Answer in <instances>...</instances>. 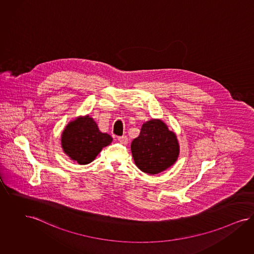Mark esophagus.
<instances>
[{"label": "esophagus", "mask_w": 254, "mask_h": 254, "mask_svg": "<svg viewBox=\"0 0 254 254\" xmlns=\"http://www.w3.org/2000/svg\"><path fill=\"white\" fill-rule=\"evenodd\" d=\"M118 140L120 141L121 143H123V144H127L128 141H129V138H128L127 135H123V136H119Z\"/></svg>", "instance_id": "34e87169"}]
</instances>
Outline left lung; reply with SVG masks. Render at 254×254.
Returning <instances> with one entry per match:
<instances>
[{"label":"left lung","instance_id":"left-lung-1","mask_svg":"<svg viewBox=\"0 0 254 254\" xmlns=\"http://www.w3.org/2000/svg\"><path fill=\"white\" fill-rule=\"evenodd\" d=\"M136 167L150 175L158 174L175 164L180 154L177 135L158 119H152L141 127L140 134L131 144Z\"/></svg>","mask_w":254,"mask_h":254}]
</instances>
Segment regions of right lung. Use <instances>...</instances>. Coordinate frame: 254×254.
Returning <instances> with one entry per match:
<instances>
[{"mask_svg": "<svg viewBox=\"0 0 254 254\" xmlns=\"http://www.w3.org/2000/svg\"><path fill=\"white\" fill-rule=\"evenodd\" d=\"M112 140L110 134L99 130L94 120L88 115L69 122L61 134L63 151L79 165L91 163Z\"/></svg>", "mask_w": 254, "mask_h": 254, "instance_id": "obj_1", "label": "right lung"}]
</instances>
